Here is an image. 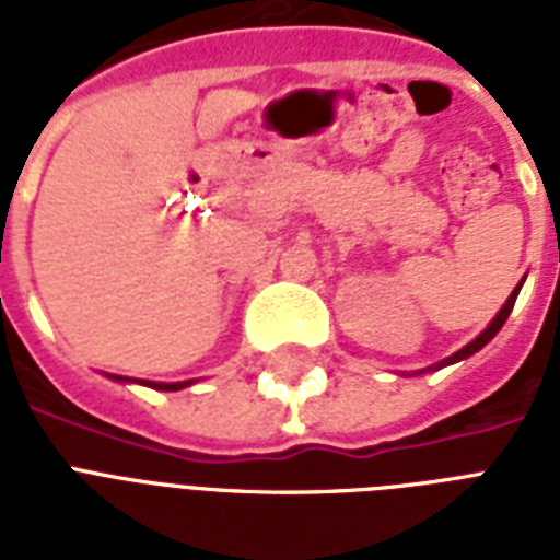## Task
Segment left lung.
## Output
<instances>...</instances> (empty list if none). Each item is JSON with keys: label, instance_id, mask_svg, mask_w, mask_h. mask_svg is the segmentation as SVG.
<instances>
[{"label": "left lung", "instance_id": "1", "mask_svg": "<svg viewBox=\"0 0 560 560\" xmlns=\"http://www.w3.org/2000/svg\"><path fill=\"white\" fill-rule=\"evenodd\" d=\"M521 288H523V281L521 284H517V288L512 290V296L505 299V305L500 307V314L494 316V319H491V323H488V328L482 334H479L477 340H470L468 346H465V349H459L456 351V354H451V358H444L442 363H433V366H427V369H418V372H412V374H424V372H435V369H442V366H453V363H459V360H468L470 354H477L479 349H482V346H488V342L494 340L497 337V331H500V328H503L505 325V319H509V314H512V307H514V299H517V293H521Z\"/></svg>", "mask_w": 560, "mask_h": 560}]
</instances>
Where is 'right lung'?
Returning a JSON list of instances; mask_svg holds the SVG:
<instances>
[{
    "mask_svg": "<svg viewBox=\"0 0 560 560\" xmlns=\"http://www.w3.org/2000/svg\"><path fill=\"white\" fill-rule=\"evenodd\" d=\"M107 377H113V381H118V383H144V386H151V389H160V392H179V389H186V386H191V383H197V381H177V383L130 381V377H121V374H107Z\"/></svg>",
    "mask_w": 560,
    "mask_h": 560,
    "instance_id": "obj_1",
    "label": "right lung"
}]
</instances>
